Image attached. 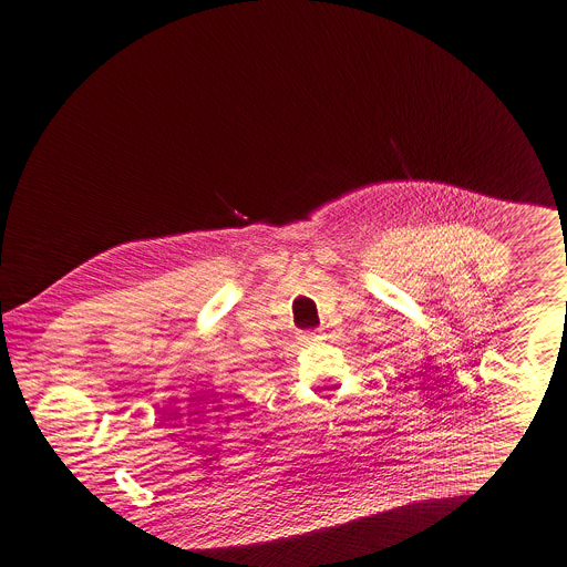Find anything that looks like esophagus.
<instances>
[{"label": "esophagus", "mask_w": 567, "mask_h": 567, "mask_svg": "<svg viewBox=\"0 0 567 567\" xmlns=\"http://www.w3.org/2000/svg\"><path fill=\"white\" fill-rule=\"evenodd\" d=\"M303 339L306 342H317V339H321V332H303Z\"/></svg>", "instance_id": "obj_1"}]
</instances>
